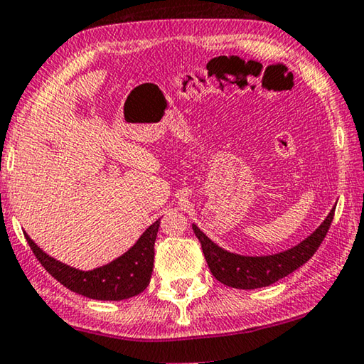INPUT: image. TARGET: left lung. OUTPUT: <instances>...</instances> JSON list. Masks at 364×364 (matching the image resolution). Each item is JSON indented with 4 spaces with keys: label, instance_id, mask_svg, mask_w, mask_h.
<instances>
[{
    "label": "left lung",
    "instance_id": "left-lung-1",
    "mask_svg": "<svg viewBox=\"0 0 364 364\" xmlns=\"http://www.w3.org/2000/svg\"><path fill=\"white\" fill-rule=\"evenodd\" d=\"M337 206V203H335ZM335 206L311 236L301 240L294 247L272 255H240L215 244L197 225H192L195 236L198 237L201 250L213 277L223 284L237 289H255L277 283L289 273L304 265L316 254L333 220Z\"/></svg>",
    "mask_w": 364,
    "mask_h": 364
}]
</instances>
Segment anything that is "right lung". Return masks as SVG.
<instances>
[{
    "instance_id": "add662e5",
    "label": "right lung",
    "mask_w": 364,
    "mask_h": 364,
    "mask_svg": "<svg viewBox=\"0 0 364 364\" xmlns=\"http://www.w3.org/2000/svg\"><path fill=\"white\" fill-rule=\"evenodd\" d=\"M161 220L154 221L124 255L94 270H80L60 262L24 236L43 268L73 293L99 301H122L146 289L154 265V240Z\"/></svg>"
}]
</instances>
